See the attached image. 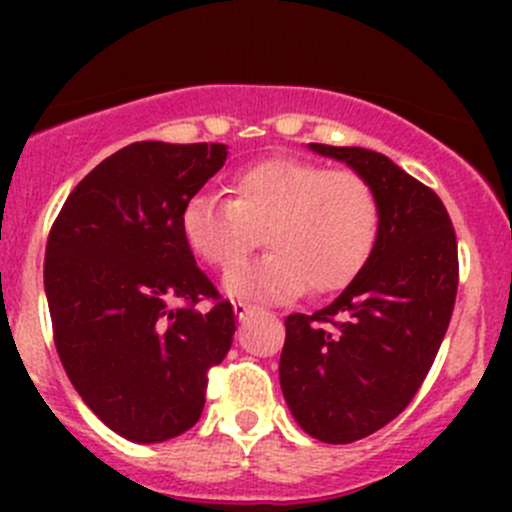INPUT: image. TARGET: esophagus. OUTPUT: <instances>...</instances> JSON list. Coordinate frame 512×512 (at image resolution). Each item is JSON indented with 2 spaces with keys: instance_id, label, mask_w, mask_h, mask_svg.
I'll return each mask as SVG.
<instances>
[{
  "instance_id": "esophagus-1",
  "label": "esophagus",
  "mask_w": 512,
  "mask_h": 512,
  "mask_svg": "<svg viewBox=\"0 0 512 512\" xmlns=\"http://www.w3.org/2000/svg\"><path fill=\"white\" fill-rule=\"evenodd\" d=\"M232 309H235L237 319H245L247 314H250L255 307H252V304H247V302H235V304H232Z\"/></svg>"
}]
</instances>
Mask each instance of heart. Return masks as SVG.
Instances as JSON below:
<instances>
[{"label": "heart", "mask_w": 512, "mask_h": 512, "mask_svg": "<svg viewBox=\"0 0 512 512\" xmlns=\"http://www.w3.org/2000/svg\"><path fill=\"white\" fill-rule=\"evenodd\" d=\"M379 225V198L364 175L292 156L247 165L232 180V200L198 193L180 213L183 240L218 270L266 235L273 252L236 264L223 280L230 297L262 302L304 287L317 297L344 289L369 262Z\"/></svg>", "instance_id": "heart-1"}]
</instances>
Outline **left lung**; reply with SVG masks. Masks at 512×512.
Instances as JSON below:
<instances>
[{"label": "left lung", "mask_w": 512, "mask_h": 512, "mask_svg": "<svg viewBox=\"0 0 512 512\" xmlns=\"http://www.w3.org/2000/svg\"><path fill=\"white\" fill-rule=\"evenodd\" d=\"M376 190L379 240L364 270L314 314H289L280 386L294 421L324 443H352L394 421L446 337L458 245L441 198L369 148L309 143Z\"/></svg>", "instance_id": "left-lung-1"}]
</instances>
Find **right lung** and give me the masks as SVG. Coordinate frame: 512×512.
<instances>
[{"label":"right lung","instance_id":"1","mask_svg":"<svg viewBox=\"0 0 512 512\" xmlns=\"http://www.w3.org/2000/svg\"><path fill=\"white\" fill-rule=\"evenodd\" d=\"M223 143L138 141L98 163L49 232L44 289L61 364L118 436L160 443L198 423L235 312L195 265L183 205L225 165ZM213 296L216 307L194 304Z\"/></svg>","mask_w":512,"mask_h":512}]
</instances>
